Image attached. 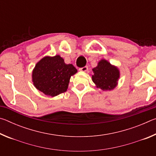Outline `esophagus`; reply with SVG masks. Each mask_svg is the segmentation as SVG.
<instances>
[{"label": "esophagus", "mask_w": 156, "mask_h": 156, "mask_svg": "<svg viewBox=\"0 0 156 156\" xmlns=\"http://www.w3.org/2000/svg\"><path fill=\"white\" fill-rule=\"evenodd\" d=\"M79 70H80V72H87V71L88 70V67H87V66H85V67H81V68L79 69Z\"/></svg>", "instance_id": "34e87169"}]
</instances>
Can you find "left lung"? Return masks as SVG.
Returning <instances> with one entry per match:
<instances>
[{
    "label": "left lung",
    "instance_id": "left-lung-1",
    "mask_svg": "<svg viewBox=\"0 0 156 156\" xmlns=\"http://www.w3.org/2000/svg\"><path fill=\"white\" fill-rule=\"evenodd\" d=\"M92 80L97 88L103 91L112 90L118 84L120 71L117 67L112 65L105 59H102L93 69Z\"/></svg>",
    "mask_w": 156,
    "mask_h": 156
}]
</instances>
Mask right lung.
<instances>
[{
	"label": "right lung",
	"instance_id": "add662e5",
	"mask_svg": "<svg viewBox=\"0 0 156 156\" xmlns=\"http://www.w3.org/2000/svg\"><path fill=\"white\" fill-rule=\"evenodd\" d=\"M77 73L72 64H65L59 55L45 56L36 63L32 72V82L38 90L47 96H56L68 88L70 78Z\"/></svg>",
	"mask_w": 156,
	"mask_h": 156
}]
</instances>
